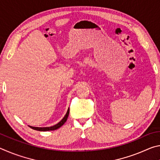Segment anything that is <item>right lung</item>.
Instances as JSON below:
<instances>
[{"label":"right lung","instance_id":"1","mask_svg":"<svg viewBox=\"0 0 160 160\" xmlns=\"http://www.w3.org/2000/svg\"><path fill=\"white\" fill-rule=\"evenodd\" d=\"M68 115H69V108L68 109L67 111V113H66V115H65L64 117L63 118V119L60 121V122L58 123L57 124H56V125H54L53 126H50V127H33V126H30L31 128L34 129V130H36V131H54V130H56L60 128L63 125V124L66 122L68 117Z\"/></svg>","mask_w":160,"mask_h":160}]
</instances>
